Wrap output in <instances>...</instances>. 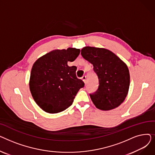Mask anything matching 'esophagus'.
<instances>
[{
    "instance_id": "34e87169",
    "label": "esophagus",
    "mask_w": 155,
    "mask_h": 155,
    "mask_svg": "<svg viewBox=\"0 0 155 155\" xmlns=\"http://www.w3.org/2000/svg\"><path fill=\"white\" fill-rule=\"evenodd\" d=\"M82 80L84 81V82L85 84V82H86V76H83L82 77Z\"/></svg>"
}]
</instances>
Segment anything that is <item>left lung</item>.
Returning <instances> with one entry per match:
<instances>
[{"mask_svg":"<svg viewBox=\"0 0 155 155\" xmlns=\"http://www.w3.org/2000/svg\"><path fill=\"white\" fill-rule=\"evenodd\" d=\"M83 58L94 66L98 76L99 88L91 98L95 107L102 110L115 109L126 97L130 84L126 64L107 49L85 46L81 50Z\"/></svg>","mask_w":155,"mask_h":155,"instance_id":"obj_1","label":"left lung"}]
</instances>
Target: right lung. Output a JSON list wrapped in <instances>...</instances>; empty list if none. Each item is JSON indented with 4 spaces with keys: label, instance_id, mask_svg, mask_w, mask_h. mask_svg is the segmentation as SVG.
<instances>
[{
    "label": "right lung",
    "instance_id": "add662e5",
    "mask_svg": "<svg viewBox=\"0 0 155 155\" xmlns=\"http://www.w3.org/2000/svg\"><path fill=\"white\" fill-rule=\"evenodd\" d=\"M79 49L54 50L40 57L32 65L29 89L38 106L48 113L64 110L72 104L77 92L84 87L76 76L77 67H69L79 55Z\"/></svg>",
    "mask_w": 155,
    "mask_h": 155
}]
</instances>
